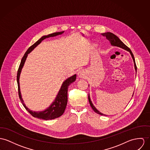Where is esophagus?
Here are the masks:
<instances>
[{"instance_id": "obj_1", "label": "esophagus", "mask_w": 150, "mask_h": 150, "mask_svg": "<svg viewBox=\"0 0 150 150\" xmlns=\"http://www.w3.org/2000/svg\"><path fill=\"white\" fill-rule=\"evenodd\" d=\"M78 76L79 78H84L86 76V72L83 69H81L78 72Z\"/></svg>"}]
</instances>
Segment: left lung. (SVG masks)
I'll return each instance as SVG.
<instances>
[{
    "instance_id": "8db88e82",
    "label": "left lung",
    "mask_w": 150,
    "mask_h": 150,
    "mask_svg": "<svg viewBox=\"0 0 150 150\" xmlns=\"http://www.w3.org/2000/svg\"><path fill=\"white\" fill-rule=\"evenodd\" d=\"M101 34L102 35H103L105 37V38L110 42V44H111V45L112 46L120 47V48H122V49H124V50H126V51H128V52L130 53V54H131V57H132V59H133V62H134V68H135L136 73H137V66H136L135 58H134V55H133L132 51H131V50H130L126 45H125L122 42V40H121L117 36H116L115 35H114V34L111 33H110V32L104 33ZM88 86H89V85H88ZM134 92H133V94H132V96H133V95H134ZM88 100H89V103L90 104V105H91V108H92V109H93V110L96 113H97V114H100V115H101L107 116V115H104L103 114L101 113V112H100L99 111H98V110L96 108V107L93 105V104L92 102H91V98H90V94H88Z\"/></svg>"
}]
</instances>
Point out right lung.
<instances>
[{
  "label": "right lung",
  "instance_id": "add662e5",
  "mask_svg": "<svg viewBox=\"0 0 150 150\" xmlns=\"http://www.w3.org/2000/svg\"><path fill=\"white\" fill-rule=\"evenodd\" d=\"M64 33V31H61V32H57L54 33L52 34L44 35L42 36L36 42H35L33 45H32L27 50L25 54L24 55L23 58L22 59L19 69L18 71L17 74V83H18V92H19V99L22 102V103L24 107V108L26 109V110L35 117L38 118V119H42L44 120H50V119H54L55 118H57L58 117L62 115L66 109L67 104V91L69 86L70 84L74 82L76 78V75L75 74L67 78L64 81L61 86V87L58 92L57 96L55 97L54 100L52 102L47 108L43 111H33L30 109H29L25 104L24 103L23 98L22 96V94L21 92V88H20V83H19V79L21 74L22 72V70L23 69V66L24 65L25 62L26 60V59L27 58L28 55L33 51L34 50L35 47L38 46L44 39L48 38L50 37H55L58 35L63 34Z\"/></svg>",
  "mask_w": 150,
  "mask_h": 150
}]
</instances>
